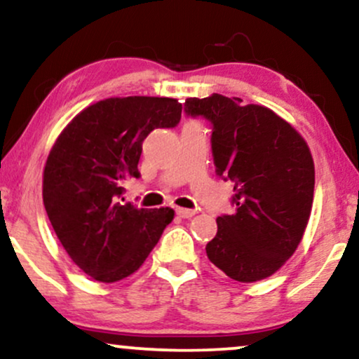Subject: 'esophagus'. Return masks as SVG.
<instances>
[{"instance_id": "esophagus-1", "label": "esophagus", "mask_w": 359, "mask_h": 359, "mask_svg": "<svg viewBox=\"0 0 359 359\" xmlns=\"http://www.w3.org/2000/svg\"><path fill=\"white\" fill-rule=\"evenodd\" d=\"M175 213L180 217V219H190V217L195 215V210H190V208H182V207H177Z\"/></svg>"}]
</instances>
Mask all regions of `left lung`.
Listing matches in <instances>:
<instances>
[{"label": "left lung", "instance_id": "obj_1", "mask_svg": "<svg viewBox=\"0 0 359 359\" xmlns=\"http://www.w3.org/2000/svg\"><path fill=\"white\" fill-rule=\"evenodd\" d=\"M185 112L212 122L215 170L233 182L235 213L217 217L208 260L242 283L269 278L297 250L310 220V147L271 109L240 97H189Z\"/></svg>", "mask_w": 359, "mask_h": 359}]
</instances>
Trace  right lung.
Here are the masks:
<instances>
[{"label": "right lung", "instance_id": "obj_1", "mask_svg": "<svg viewBox=\"0 0 359 359\" xmlns=\"http://www.w3.org/2000/svg\"><path fill=\"white\" fill-rule=\"evenodd\" d=\"M182 104L172 97H109L67 124L49 151L43 202L71 260L102 283L140 269L174 210L122 203L124 180L137 177L142 142L154 129L175 127ZM124 201V198H122Z\"/></svg>", "mask_w": 359, "mask_h": 359}]
</instances>
